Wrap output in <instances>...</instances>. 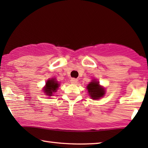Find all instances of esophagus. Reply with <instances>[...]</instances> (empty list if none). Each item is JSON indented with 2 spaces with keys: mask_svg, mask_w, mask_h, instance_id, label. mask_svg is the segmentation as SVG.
<instances>
[{
  "mask_svg": "<svg viewBox=\"0 0 148 148\" xmlns=\"http://www.w3.org/2000/svg\"><path fill=\"white\" fill-rule=\"evenodd\" d=\"M71 82L72 84H76L77 82V79L76 78H71Z\"/></svg>",
  "mask_w": 148,
  "mask_h": 148,
  "instance_id": "34e87169",
  "label": "esophagus"
}]
</instances>
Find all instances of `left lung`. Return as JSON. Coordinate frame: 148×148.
I'll return each mask as SVG.
<instances>
[{
	"label": "left lung",
	"instance_id": "obj_1",
	"mask_svg": "<svg viewBox=\"0 0 148 148\" xmlns=\"http://www.w3.org/2000/svg\"><path fill=\"white\" fill-rule=\"evenodd\" d=\"M88 92L92 99H99L105 93L104 89L99 86V82L92 81L87 87Z\"/></svg>",
	"mask_w": 148,
	"mask_h": 148
}]
</instances>
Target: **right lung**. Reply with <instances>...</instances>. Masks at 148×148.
Returning a JSON list of instances; mask_svg holds the SVG:
<instances>
[{
    "mask_svg": "<svg viewBox=\"0 0 148 148\" xmlns=\"http://www.w3.org/2000/svg\"><path fill=\"white\" fill-rule=\"evenodd\" d=\"M59 84L57 83L55 79H49L46 82V87H44V91L45 93L48 95V96H51L53 92H56L59 87Z\"/></svg>",
    "mask_w": 148,
    "mask_h": 148,
    "instance_id": "add662e5",
    "label": "right lung"
}]
</instances>
